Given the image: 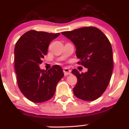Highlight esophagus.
<instances>
[{
	"instance_id": "esophagus-1",
	"label": "esophagus",
	"mask_w": 129,
	"mask_h": 129,
	"mask_svg": "<svg viewBox=\"0 0 129 129\" xmlns=\"http://www.w3.org/2000/svg\"><path fill=\"white\" fill-rule=\"evenodd\" d=\"M63 72L64 76H68V75H70L71 74V70L68 67H64V68H63Z\"/></svg>"
}]
</instances>
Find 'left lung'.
<instances>
[{"label":"left lung","mask_w":129,"mask_h":129,"mask_svg":"<svg viewBox=\"0 0 129 129\" xmlns=\"http://www.w3.org/2000/svg\"><path fill=\"white\" fill-rule=\"evenodd\" d=\"M61 34L76 48V56L88 71H72L77 82L73 89L77 98L91 101L99 98L107 89L113 70L112 48L109 40L98 28L89 26Z\"/></svg>","instance_id":"1"}]
</instances>
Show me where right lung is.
Instances as JSON below:
<instances>
[{
    "label": "right lung",
    "mask_w": 129,
    "mask_h": 129,
    "mask_svg": "<svg viewBox=\"0 0 129 129\" xmlns=\"http://www.w3.org/2000/svg\"><path fill=\"white\" fill-rule=\"evenodd\" d=\"M59 35V33L28 31L19 38L15 46V70L18 86L26 98L34 103L50 100L57 84L64 76L59 65H53L48 71L39 68L50 43Z\"/></svg>",
    "instance_id": "add662e5"
}]
</instances>
